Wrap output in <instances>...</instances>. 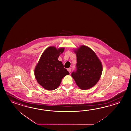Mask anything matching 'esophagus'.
Here are the masks:
<instances>
[{"mask_svg": "<svg viewBox=\"0 0 131 131\" xmlns=\"http://www.w3.org/2000/svg\"><path fill=\"white\" fill-rule=\"evenodd\" d=\"M67 70H68V71L70 72V73L71 71V68H69V69H67Z\"/></svg>", "mask_w": 131, "mask_h": 131, "instance_id": "34e87169", "label": "esophagus"}]
</instances>
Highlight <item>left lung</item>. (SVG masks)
Instances as JSON below:
<instances>
[{"instance_id":"obj_1","label":"left lung","mask_w":131,"mask_h":131,"mask_svg":"<svg viewBox=\"0 0 131 131\" xmlns=\"http://www.w3.org/2000/svg\"><path fill=\"white\" fill-rule=\"evenodd\" d=\"M77 57L76 70L71 76L82 90H87L96 85L103 71L101 62L91 48L81 46L75 50Z\"/></svg>"}]
</instances>
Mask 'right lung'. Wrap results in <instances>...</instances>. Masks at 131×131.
Listing matches in <instances>:
<instances>
[{
    "label": "right lung",
    "mask_w": 131,
    "mask_h": 131,
    "mask_svg": "<svg viewBox=\"0 0 131 131\" xmlns=\"http://www.w3.org/2000/svg\"><path fill=\"white\" fill-rule=\"evenodd\" d=\"M64 50V48H57L49 47L40 57L35 70V77L43 88L48 91L56 89L60 85L61 79L70 73L65 69L58 58Z\"/></svg>",
    "instance_id": "obj_1"
}]
</instances>
